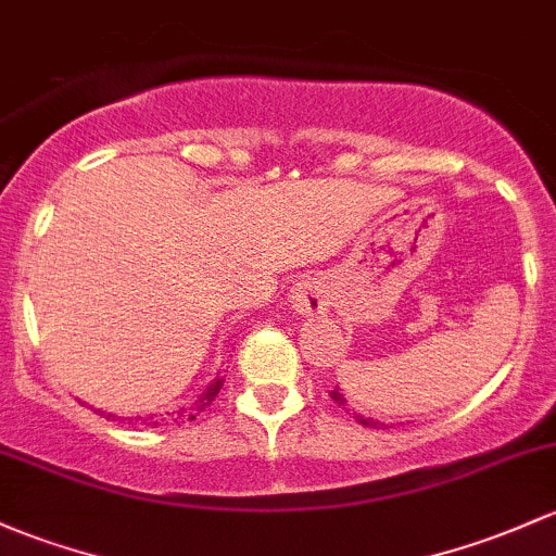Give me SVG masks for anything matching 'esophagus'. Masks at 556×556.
Instances as JSON below:
<instances>
[{
    "label": "esophagus",
    "instance_id": "1",
    "mask_svg": "<svg viewBox=\"0 0 556 556\" xmlns=\"http://www.w3.org/2000/svg\"><path fill=\"white\" fill-rule=\"evenodd\" d=\"M292 308L303 316H314V314H325L329 306V292L321 282H314V279H303L292 288L290 295Z\"/></svg>",
    "mask_w": 556,
    "mask_h": 556
}]
</instances>
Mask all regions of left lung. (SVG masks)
I'll return each instance as SVG.
<instances>
[{
	"instance_id": "left-lung-1",
	"label": "left lung",
	"mask_w": 556,
	"mask_h": 556,
	"mask_svg": "<svg viewBox=\"0 0 556 556\" xmlns=\"http://www.w3.org/2000/svg\"><path fill=\"white\" fill-rule=\"evenodd\" d=\"M329 399H332L334 404H338V406H343V408H345V399H343V395H340V390H338V388H334L332 393H329ZM353 417H356V422H358V425H364V427H375V430H382V427H386L382 422H375V419L362 417V414H353Z\"/></svg>"
}]
</instances>
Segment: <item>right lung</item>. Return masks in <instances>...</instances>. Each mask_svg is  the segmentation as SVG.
<instances>
[{
	"label": "right lung",
	"mask_w": 556,
	"mask_h": 556,
	"mask_svg": "<svg viewBox=\"0 0 556 556\" xmlns=\"http://www.w3.org/2000/svg\"><path fill=\"white\" fill-rule=\"evenodd\" d=\"M222 386H224V380L222 377H216V380L211 382V388L205 390L203 395H200L198 401H194L192 404V408H179V412H174V417H170V422H181V419H194L198 417L200 412H203V408H208L211 404H213V399H216L218 395V390H222ZM113 417V414H108V419ZM115 419V417H113ZM139 422H144V425H161V422H155V419H139Z\"/></svg>",
	"instance_id": "obj_1"
}]
</instances>
